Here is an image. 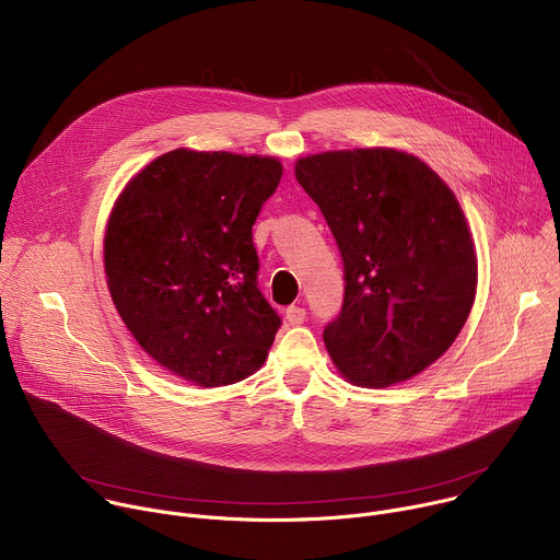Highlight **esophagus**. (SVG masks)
I'll return each mask as SVG.
<instances>
[{
  "mask_svg": "<svg viewBox=\"0 0 560 560\" xmlns=\"http://www.w3.org/2000/svg\"><path fill=\"white\" fill-rule=\"evenodd\" d=\"M285 318H288V324L299 326V324L305 322V310H303L301 305H290V307L285 310Z\"/></svg>",
  "mask_w": 560,
  "mask_h": 560,
  "instance_id": "34e87169",
  "label": "esophagus"
}]
</instances>
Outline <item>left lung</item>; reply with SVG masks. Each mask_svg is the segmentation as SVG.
I'll return each instance as SVG.
<instances>
[{
    "label": "left lung",
    "instance_id": "obj_1",
    "mask_svg": "<svg viewBox=\"0 0 560 560\" xmlns=\"http://www.w3.org/2000/svg\"><path fill=\"white\" fill-rule=\"evenodd\" d=\"M296 182L322 208L343 259L341 314L324 330L337 370L387 387L430 368L476 296V253L447 184L394 148L301 156Z\"/></svg>",
    "mask_w": 560,
    "mask_h": 560
}]
</instances>
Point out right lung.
<instances>
[{
    "mask_svg": "<svg viewBox=\"0 0 560 560\" xmlns=\"http://www.w3.org/2000/svg\"><path fill=\"white\" fill-rule=\"evenodd\" d=\"M281 175L275 156L177 148L141 168L108 217L104 268L121 322L199 387L255 374L281 326L253 244Z\"/></svg>",
    "mask_w": 560,
    "mask_h": 560,
    "instance_id": "obj_1",
    "label": "right lung"
}]
</instances>
